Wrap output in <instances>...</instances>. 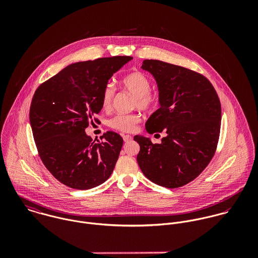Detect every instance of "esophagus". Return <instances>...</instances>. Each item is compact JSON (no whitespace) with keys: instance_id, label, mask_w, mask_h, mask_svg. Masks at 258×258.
Instances as JSON below:
<instances>
[{"instance_id":"1","label":"esophagus","mask_w":258,"mask_h":258,"mask_svg":"<svg viewBox=\"0 0 258 258\" xmlns=\"http://www.w3.org/2000/svg\"><path fill=\"white\" fill-rule=\"evenodd\" d=\"M123 140L125 142H129V141L132 140V136H130V135H123Z\"/></svg>"}]
</instances>
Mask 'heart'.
<instances>
[{
    "label": "heart",
    "instance_id": "b5f03b06",
    "mask_svg": "<svg viewBox=\"0 0 258 258\" xmlns=\"http://www.w3.org/2000/svg\"><path fill=\"white\" fill-rule=\"evenodd\" d=\"M121 85L129 91L135 98V105L141 110L149 111L158 106L160 102L159 94L151 90V80L141 72H132L121 79ZM115 88L113 84L107 83L101 93V106L104 110H109L112 106ZM141 117L138 113L118 114L109 121L111 128L121 132H132L136 129Z\"/></svg>",
    "mask_w": 258,
    "mask_h": 258
}]
</instances>
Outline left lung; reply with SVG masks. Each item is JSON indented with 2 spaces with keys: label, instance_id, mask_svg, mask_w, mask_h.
<instances>
[{
  "label": "left lung",
  "instance_id": "8db88e82",
  "mask_svg": "<svg viewBox=\"0 0 258 258\" xmlns=\"http://www.w3.org/2000/svg\"><path fill=\"white\" fill-rule=\"evenodd\" d=\"M142 69L158 84L160 105L146 122L149 134L164 132L162 143L136 135L138 165L151 182L175 188L195 180L213 159L221 131V101L210 80L183 67L145 59Z\"/></svg>",
  "mask_w": 258,
  "mask_h": 258
}]
</instances>
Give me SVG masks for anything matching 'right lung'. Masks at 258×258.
I'll return each instance as SVG.
<instances>
[{
    "label": "right lung",
    "instance_id": "right-lung-1",
    "mask_svg": "<svg viewBox=\"0 0 258 258\" xmlns=\"http://www.w3.org/2000/svg\"><path fill=\"white\" fill-rule=\"evenodd\" d=\"M131 59L125 55L75 62L37 87L30 108L33 135L43 165L61 184L89 189L110 177L122 137L108 131L95 142L85 128L102 109L103 87Z\"/></svg>",
    "mask_w": 258,
    "mask_h": 258
}]
</instances>
